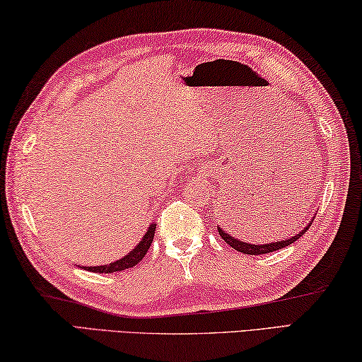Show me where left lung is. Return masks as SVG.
Here are the masks:
<instances>
[{
    "label": "left lung",
    "instance_id": "left-lung-1",
    "mask_svg": "<svg viewBox=\"0 0 362 362\" xmlns=\"http://www.w3.org/2000/svg\"><path fill=\"white\" fill-rule=\"evenodd\" d=\"M223 223H224L226 230L223 229V227L218 226L219 235L223 237V240H224V242H226L227 245H230L233 250L243 252V255H267V252H274V251H278V250H281V248H286L288 245L294 243L296 240H299V238L303 235V233L307 232V229H308V227H305V229H303L300 233H297V235L291 237V238H288V240H283V242L269 243V245H251V243L240 242V240H237L235 237H232L230 232H227V230H230L229 226H227V221L223 219Z\"/></svg>",
    "mask_w": 362,
    "mask_h": 362
}]
</instances>
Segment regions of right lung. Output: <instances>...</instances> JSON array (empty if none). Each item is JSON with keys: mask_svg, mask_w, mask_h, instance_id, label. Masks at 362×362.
<instances>
[{"mask_svg": "<svg viewBox=\"0 0 362 362\" xmlns=\"http://www.w3.org/2000/svg\"><path fill=\"white\" fill-rule=\"evenodd\" d=\"M154 232H156V224H151L149 230L146 232V235L143 237L141 242L138 243L136 248L130 251L127 256H124L120 261H116L107 265H98V267H84V269L88 272H95V274H112V272H120V270L135 267L139 261H143L146 252H148L152 240H154Z\"/></svg>", "mask_w": 362, "mask_h": 362, "instance_id": "right-lung-1", "label": "right lung"}]
</instances>
